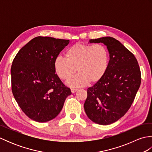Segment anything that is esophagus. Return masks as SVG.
I'll list each match as a JSON object with an SVG mask.
<instances>
[{"label": "esophagus", "instance_id": "obj_1", "mask_svg": "<svg viewBox=\"0 0 152 152\" xmlns=\"http://www.w3.org/2000/svg\"><path fill=\"white\" fill-rule=\"evenodd\" d=\"M77 91H78V89H74V88H71V92H72V93L76 92Z\"/></svg>", "mask_w": 152, "mask_h": 152}]
</instances>
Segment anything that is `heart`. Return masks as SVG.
Returning <instances> with one entry per match:
<instances>
[{
	"instance_id": "heart-1",
	"label": "heart",
	"mask_w": 152,
	"mask_h": 152,
	"mask_svg": "<svg viewBox=\"0 0 152 152\" xmlns=\"http://www.w3.org/2000/svg\"><path fill=\"white\" fill-rule=\"evenodd\" d=\"M109 54L102 44L88 45L77 43L65 52V58L57 57L54 61V70L59 78L66 81L76 70L78 72L67 82L71 87L94 84L101 80L107 70Z\"/></svg>"
}]
</instances>
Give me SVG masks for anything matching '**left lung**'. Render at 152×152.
I'll list each match as a JSON object with an SVG mask.
<instances>
[{"mask_svg": "<svg viewBox=\"0 0 152 152\" xmlns=\"http://www.w3.org/2000/svg\"><path fill=\"white\" fill-rule=\"evenodd\" d=\"M89 42L106 45L110 60L104 76L88 89L84 110L92 121L110 125L123 117L133 104L141 83L140 67L134 55L114 38L102 37Z\"/></svg>", "mask_w": 152, "mask_h": 152, "instance_id": "1", "label": "left lung"}]
</instances>
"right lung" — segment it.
I'll use <instances>...</instances> for the list:
<instances>
[{
	"label": "right lung",
	"instance_id": "right-lung-1",
	"mask_svg": "<svg viewBox=\"0 0 152 152\" xmlns=\"http://www.w3.org/2000/svg\"><path fill=\"white\" fill-rule=\"evenodd\" d=\"M69 40L37 37L18 51L11 67L12 91L28 118L46 122L62 110L70 88L55 72L54 61Z\"/></svg>",
	"mask_w": 152,
	"mask_h": 152
}]
</instances>
